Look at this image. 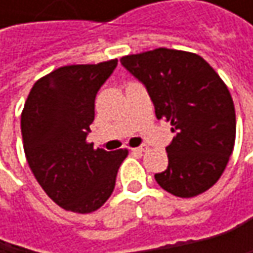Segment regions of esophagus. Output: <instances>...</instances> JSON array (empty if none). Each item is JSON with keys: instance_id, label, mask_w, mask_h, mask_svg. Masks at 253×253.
Returning <instances> with one entry per match:
<instances>
[{"instance_id": "1", "label": "esophagus", "mask_w": 253, "mask_h": 253, "mask_svg": "<svg viewBox=\"0 0 253 253\" xmlns=\"http://www.w3.org/2000/svg\"><path fill=\"white\" fill-rule=\"evenodd\" d=\"M146 149H148L146 146H139V148H133L131 151H133V152H137V154H142V152H145Z\"/></svg>"}]
</instances>
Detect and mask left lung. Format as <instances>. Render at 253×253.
<instances>
[{
  "instance_id": "obj_1",
  "label": "left lung",
  "mask_w": 253,
  "mask_h": 253,
  "mask_svg": "<svg viewBox=\"0 0 253 253\" xmlns=\"http://www.w3.org/2000/svg\"><path fill=\"white\" fill-rule=\"evenodd\" d=\"M120 63L145 84L157 119L173 126L169 167L155 174L157 183L178 198L207 192L224 173L236 139L234 104L223 79L201 55L178 49L130 54Z\"/></svg>"
}]
</instances>
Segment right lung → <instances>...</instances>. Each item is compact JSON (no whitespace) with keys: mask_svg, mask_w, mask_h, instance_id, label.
Returning <instances> with one entry per match:
<instances>
[{"mask_svg":"<svg viewBox=\"0 0 253 253\" xmlns=\"http://www.w3.org/2000/svg\"><path fill=\"white\" fill-rule=\"evenodd\" d=\"M117 60L60 67L35 82L22 111L27 164L45 193L66 211L89 214L111 196L127 149H93L86 140L95 96Z\"/></svg>","mask_w":253,"mask_h":253,"instance_id":"obj_1","label":"right lung"}]
</instances>
